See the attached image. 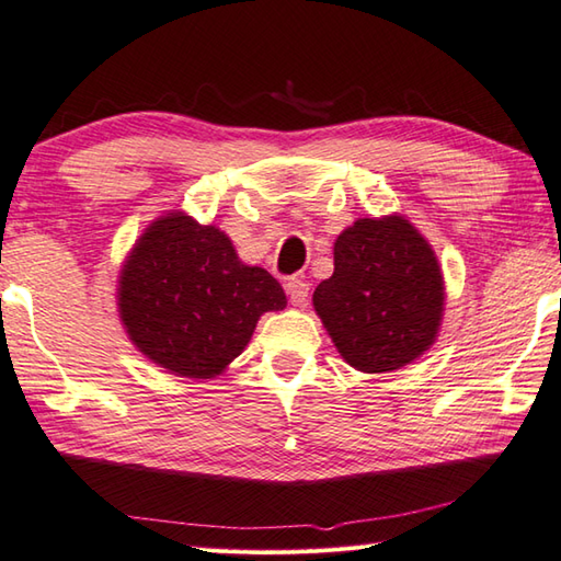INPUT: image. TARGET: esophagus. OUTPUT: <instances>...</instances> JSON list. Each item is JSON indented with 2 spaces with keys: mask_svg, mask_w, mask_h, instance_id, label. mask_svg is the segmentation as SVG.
<instances>
[{
  "mask_svg": "<svg viewBox=\"0 0 561 561\" xmlns=\"http://www.w3.org/2000/svg\"><path fill=\"white\" fill-rule=\"evenodd\" d=\"M285 293H288V298L295 308H305L310 298V285L300 278H288L285 280Z\"/></svg>",
  "mask_w": 561,
  "mask_h": 561,
  "instance_id": "34e87169",
  "label": "esophagus"
}]
</instances>
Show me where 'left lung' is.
<instances>
[{"label":"left lung","mask_w":561,"mask_h":561,"mask_svg":"<svg viewBox=\"0 0 561 561\" xmlns=\"http://www.w3.org/2000/svg\"><path fill=\"white\" fill-rule=\"evenodd\" d=\"M312 305L348 366L390 374L437 342L445 276L410 219L364 217L336 237L334 273L317 285Z\"/></svg>","instance_id":"8db88e82"}]
</instances>
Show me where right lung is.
<instances>
[{"label": "right lung", "mask_w": 561, "mask_h": 561, "mask_svg": "<svg viewBox=\"0 0 561 561\" xmlns=\"http://www.w3.org/2000/svg\"><path fill=\"white\" fill-rule=\"evenodd\" d=\"M288 300L266 268L181 209L153 219L124 259L116 308L131 344L168 374L207 380L244 352L261 314Z\"/></svg>", "instance_id": "1"}]
</instances>
